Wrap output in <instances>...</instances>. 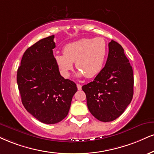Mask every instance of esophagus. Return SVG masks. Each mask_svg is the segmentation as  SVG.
I'll return each mask as SVG.
<instances>
[{
	"label": "esophagus",
	"instance_id": "34e87169",
	"mask_svg": "<svg viewBox=\"0 0 154 154\" xmlns=\"http://www.w3.org/2000/svg\"><path fill=\"white\" fill-rule=\"evenodd\" d=\"M81 84H77V88H78V89H79V90H81Z\"/></svg>",
	"mask_w": 154,
	"mask_h": 154
}]
</instances>
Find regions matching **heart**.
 <instances>
[{"label": "heart", "mask_w": 154, "mask_h": 154, "mask_svg": "<svg viewBox=\"0 0 154 154\" xmlns=\"http://www.w3.org/2000/svg\"><path fill=\"white\" fill-rule=\"evenodd\" d=\"M108 46L104 38H81L64 47L63 54H56L55 61L64 77L69 76L73 63L79 76L94 78L103 69L107 56Z\"/></svg>", "instance_id": "1"}]
</instances>
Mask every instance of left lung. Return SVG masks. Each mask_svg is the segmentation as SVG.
Instances as JSON below:
<instances>
[{"instance_id": "left-lung-1", "label": "left lung", "mask_w": 154, "mask_h": 154, "mask_svg": "<svg viewBox=\"0 0 154 154\" xmlns=\"http://www.w3.org/2000/svg\"><path fill=\"white\" fill-rule=\"evenodd\" d=\"M82 89L89 111L98 120L114 121L124 112L134 95V73L119 43L114 41L109 43L105 66Z\"/></svg>"}]
</instances>
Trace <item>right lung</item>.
<instances>
[{"label": "right lung", "instance_id": "1", "mask_svg": "<svg viewBox=\"0 0 154 154\" xmlns=\"http://www.w3.org/2000/svg\"><path fill=\"white\" fill-rule=\"evenodd\" d=\"M54 35L43 38L29 47L17 71V83L25 109L46 124L65 119L76 84L60 74L53 53Z\"/></svg>", "mask_w": 154, "mask_h": 154}]
</instances>
